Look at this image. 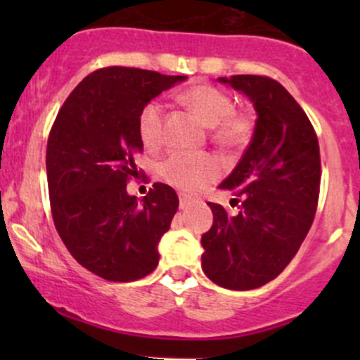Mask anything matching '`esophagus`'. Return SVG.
I'll return each mask as SVG.
<instances>
[{
  "instance_id": "esophagus-1",
  "label": "esophagus",
  "mask_w": 360,
  "mask_h": 360,
  "mask_svg": "<svg viewBox=\"0 0 360 360\" xmlns=\"http://www.w3.org/2000/svg\"><path fill=\"white\" fill-rule=\"evenodd\" d=\"M191 203H193V200H191L190 197H186V195H181V197H179V207H181V209H188Z\"/></svg>"
}]
</instances>
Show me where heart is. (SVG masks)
Returning <instances> with one entry per match:
<instances>
[{
  "label": "heart",
  "mask_w": 360,
  "mask_h": 360,
  "mask_svg": "<svg viewBox=\"0 0 360 360\" xmlns=\"http://www.w3.org/2000/svg\"><path fill=\"white\" fill-rule=\"evenodd\" d=\"M183 103L210 127V139L223 150L240 151L250 143L254 120L248 112L235 111L233 99L217 86L198 83L184 90ZM139 137L146 148H157L163 139V104L151 101L137 118ZM221 174V163L207 153H172L160 165V176L172 186L198 193Z\"/></svg>",
  "instance_id": "b5f03b06"
}]
</instances>
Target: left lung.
<instances>
[{"mask_svg":"<svg viewBox=\"0 0 360 360\" xmlns=\"http://www.w3.org/2000/svg\"><path fill=\"white\" fill-rule=\"evenodd\" d=\"M219 82L245 94L257 120L244 157L219 184L233 191L238 212L209 202L202 268L221 288L249 291L278 277L303 244L317 210L321 151L307 112L281 83L257 75Z\"/></svg>","mask_w":360,"mask_h":360,"instance_id":"obj_1","label":"left lung"}]
</instances>
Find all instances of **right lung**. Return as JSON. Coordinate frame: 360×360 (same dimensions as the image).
Listing matches in <instances>:
<instances>
[{
	"mask_svg": "<svg viewBox=\"0 0 360 360\" xmlns=\"http://www.w3.org/2000/svg\"><path fill=\"white\" fill-rule=\"evenodd\" d=\"M186 76L137 68H103L78 83L46 144L50 209L71 256L111 282H132L157 268L158 242L179 198L155 183L143 200L127 193L139 176V112Z\"/></svg>",
	"mask_w": 360,
	"mask_h": 360,
	"instance_id": "add662e5",
	"label": "right lung"
}]
</instances>
